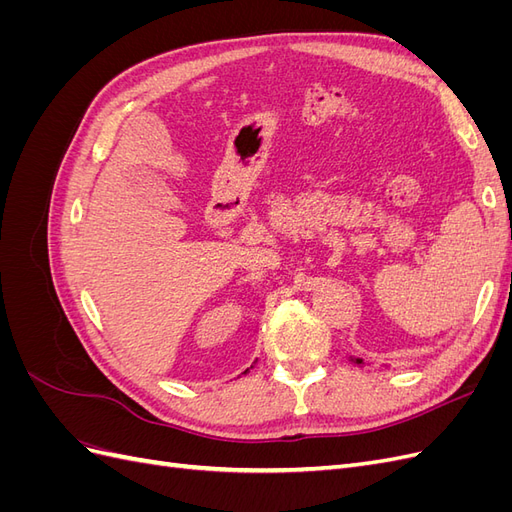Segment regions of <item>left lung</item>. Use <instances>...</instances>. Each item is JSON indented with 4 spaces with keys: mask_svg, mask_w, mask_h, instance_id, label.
Segmentation results:
<instances>
[{
    "mask_svg": "<svg viewBox=\"0 0 512 512\" xmlns=\"http://www.w3.org/2000/svg\"><path fill=\"white\" fill-rule=\"evenodd\" d=\"M348 361L352 365H369V363H365V359H361V356H352V354H348ZM384 367H389V365H384Z\"/></svg>",
    "mask_w": 512,
    "mask_h": 512,
    "instance_id": "obj_1",
    "label": "left lung"
}]
</instances>
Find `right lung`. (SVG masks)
<instances>
[{"mask_svg":"<svg viewBox=\"0 0 512 512\" xmlns=\"http://www.w3.org/2000/svg\"><path fill=\"white\" fill-rule=\"evenodd\" d=\"M247 371H250V369H245V371H243V374H247Z\"/></svg>","mask_w":512,"mask_h":512,"instance_id":"add662e5","label":"right lung"}]
</instances>
